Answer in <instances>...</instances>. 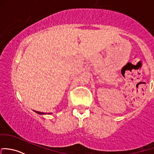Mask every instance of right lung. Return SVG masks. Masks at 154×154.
<instances>
[{
	"mask_svg": "<svg viewBox=\"0 0 154 154\" xmlns=\"http://www.w3.org/2000/svg\"><path fill=\"white\" fill-rule=\"evenodd\" d=\"M35 112H36L37 114H45V113L40 112V111H35ZM48 114H49V113H48Z\"/></svg>",
	"mask_w": 154,
	"mask_h": 154,
	"instance_id": "obj_1",
	"label": "right lung"
}]
</instances>
